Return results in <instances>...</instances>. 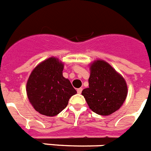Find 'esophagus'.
I'll list each match as a JSON object with an SVG mask.
<instances>
[{
	"instance_id": "34e87169",
	"label": "esophagus",
	"mask_w": 151,
	"mask_h": 151,
	"mask_svg": "<svg viewBox=\"0 0 151 151\" xmlns=\"http://www.w3.org/2000/svg\"><path fill=\"white\" fill-rule=\"evenodd\" d=\"M82 90H83L82 88H79V89H77V93H81Z\"/></svg>"
}]
</instances>
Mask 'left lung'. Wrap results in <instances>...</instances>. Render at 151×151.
<instances>
[{"label":"left lung","mask_w":151,"mask_h":151,"mask_svg":"<svg viewBox=\"0 0 151 151\" xmlns=\"http://www.w3.org/2000/svg\"><path fill=\"white\" fill-rule=\"evenodd\" d=\"M89 87L82 91L88 106L101 115H110L121 108L128 93L127 83L107 61L97 59L90 63Z\"/></svg>","instance_id":"8db88e82"}]
</instances>
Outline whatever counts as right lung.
Returning a JSON list of instances; mask_svg holds the SVG:
<instances>
[{
  "instance_id": "add662e5",
  "label": "right lung",
  "mask_w": 151,
  "mask_h": 151,
  "mask_svg": "<svg viewBox=\"0 0 151 151\" xmlns=\"http://www.w3.org/2000/svg\"><path fill=\"white\" fill-rule=\"evenodd\" d=\"M64 63L50 57L38 64L26 83V93L37 111L46 116H55L68 105L70 97L76 93L68 79L62 75Z\"/></svg>"
}]
</instances>
